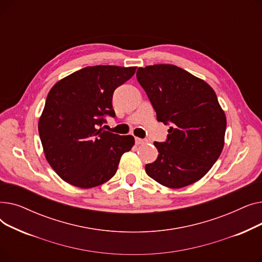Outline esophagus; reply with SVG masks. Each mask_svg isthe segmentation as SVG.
Listing matches in <instances>:
<instances>
[{"instance_id":"34e87169","label":"esophagus","mask_w":262,"mask_h":262,"mask_svg":"<svg viewBox=\"0 0 262 262\" xmlns=\"http://www.w3.org/2000/svg\"><path fill=\"white\" fill-rule=\"evenodd\" d=\"M146 142V140H144V139H140V138H135V143L137 144V145H139V144H144Z\"/></svg>"}]
</instances>
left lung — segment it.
I'll use <instances>...</instances> for the list:
<instances>
[{
	"label": "left lung",
	"instance_id": "left-lung-1",
	"mask_svg": "<svg viewBox=\"0 0 262 262\" xmlns=\"http://www.w3.org/2000/svg\"><path fill=\"white\" fill-rule=\"evenodd\" d=\"M157 121L170 125L164 142H154L157 159L146 174L168 188L193 184L207 173L222 153L226 117L214 90L205 80L173 64L137 70Z\"/></svg>",
	"mask_w": 262,
	"mask_h": 262
}]
</instances>
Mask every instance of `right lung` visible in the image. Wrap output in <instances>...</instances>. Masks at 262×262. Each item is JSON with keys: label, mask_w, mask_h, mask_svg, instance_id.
Wrapping results in <instances>:
<instances>
[{"label": "right lung", "mask_w": 262, "mask_h": 262, "mask_svg": "<svg viewBox=\"0 0 262 262\" xmlns=\"http://www.w3.org/2000/svg\"><path fill=\"white\" fill-rule=\"evenodd\" d=\"M136 67H86L60 79L50 90L38 123L46 158L62 180L93 188L112 178L121 156L135 144L133 136L105 130V117L115 118L114 91Z\"/></svg>", "instance_id": "obj_1"}]
</instances>
